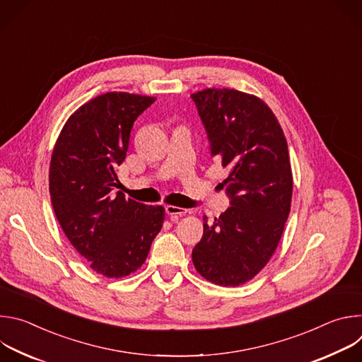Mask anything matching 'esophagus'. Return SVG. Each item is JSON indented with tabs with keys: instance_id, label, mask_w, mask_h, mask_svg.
<instances>
[{
	"instance_id": "1",
	"label": "esophagus",
	"mask_w": 362,
	"mask_h": 362,
	"mask_svg": "<svg viewBox=\"0 0 362 362\" xmlns=\"http://www.w3.org/2000/svg\"><path fill=\"white\" fill-rule=\"evenodd\" d=\"M166 214L170 216V219L173 222H176L179 218L185 216L187 214V209L185 208H179V206H172V204H168L166 206Z\"/></svg>"
}]
</instances>
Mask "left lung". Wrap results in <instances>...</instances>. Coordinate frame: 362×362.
Here are the masks:
<instances>
[{"instance_id":"1","label":"left lung","mask_w":362,"mask_h":362,"mask_svg":"<svg viewBox=\"0 0 362 362\" xmlns=\"http://www.w3.org/2000/svg\"><path fill=\"white\" fill-rule=\"evenodd\" d=\"M190 97L212 156L229 168L221 185L230 197L214 225L203 218L192 261L204 279L238 286L265 268L284 233L293 189L288 143L259 97L233 88H204Z\"/></svg>"}]
</instances>
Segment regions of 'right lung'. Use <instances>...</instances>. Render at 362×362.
Masks as SVG:
<instances>
[{"label": "right lung", "mask_w": 362, "mask_h": 362, "mask_svg": "<svg viewBox=\"0 0 362 362\" xmlns=\"http://www.w3.org/2000/svg\"><path fill=\"white\" fill-rule=\"evenodd\" d=\"M154 100L124 91L91 98L69 117L51 154L49 196L59 223L90 268L106 278L136 272L163 226V206L115 192L134 120Z\"/></svg>", "instance_id": "right-lung-1"}]
</instances>
